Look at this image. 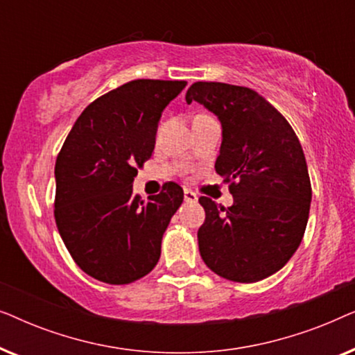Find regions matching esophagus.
<instances>
[{
  "label": "esophagus",
  "mask_w": 355,
  "mask_h": 355,
  "mask_svg": "<svg viewBox=\"0 0 355 355\" xmlns=\"http://www.w3.org/2000/svg\"><path fill=\"white\" fill-rule=\"evenodd\" d=\"M184 200H186L187 203H197L198 197L192 191H189V189H186V191H184Z\"/></svg>",
  "instance_id": "esophagus-1"
}]
</instances>
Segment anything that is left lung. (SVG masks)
Masks as SVG:
<instances>
[{"instance_id":"left-lung-1","label":"left lung","mask_w":355,"mask_h":355,"mask_svg":"<svg viewBox=\"0 0 355 355\" xmlns=\"http://www.w3.org/2000/svg\"><path fill=\"white\" fill-rule=\"evenodd\" d=\"M186 101L220 119L221 147L215 169L234 197L220 207L208 197L197 232L205 265L236 283L265 279L288 263L309 220L312 187L297 135L284 116L247 87L196 82Z\"/></svg>"}]
</instances>
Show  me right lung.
I'll return each instance as SVG.
<instances>
[{"mask_svg": "<svg viewBox=\"0 0 355 355\" xmlns=\"http://www.w3.org/2000/svg\"><path fill=\"white\" fill-rule=\"evenodd\" d=\"M186 85L128 82L87 106L64 140L55 166V220L66 249L92 278L129 284L158 263L182 187L168 182L145 202L132 182L152 157L163 110Z\"/></svg>", "mask_w": 355, "mask_h": 355, "instance_id": "right-lung-1", "label": "right lung"}]
</instances>
